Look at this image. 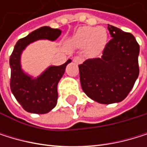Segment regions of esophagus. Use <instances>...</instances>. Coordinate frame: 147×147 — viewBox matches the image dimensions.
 Masks as SVG:
<instances>
[{"mask_svg":"<svg viewBox=\"0 0 147 147\" xmlns=\"http://www.w3.org/2000/svg\"><path fill=\"white\" fill-rule=\"evenodd\" d=\"M73 61L78 64H81L83 63V58L81 56H75L74 58H73Z\"/></svg>","mask_w":147,"mask_h":147,"instance_id":"34e87169","label":"esophagus"}]
</instances>
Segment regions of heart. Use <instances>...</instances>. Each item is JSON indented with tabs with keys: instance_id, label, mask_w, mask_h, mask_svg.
I'll return each instance as SVG.
<instances>
[{
	"instance_id": "obj_1",
	"label": "heart",
	"mask_w": 147,
	"mask_h": 147,
	"mask_svg": "<svg viewBox=\"0 0 147 147\" xmlns=\"http://www.w3.org/2000/svg\"><path fill=\"white\" fill-rule=\"evenodd\" d=\"M108 40V34L103 27L84 26L77 31L70 39V43L75 47L87 46L91 54H97L105 47Z\"/></svg>"
}]
</instances>
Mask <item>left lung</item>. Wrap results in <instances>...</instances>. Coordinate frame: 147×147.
Returning a JSON list of instances; mask_svg holds the SVG:
<instances>
[{"instance_id": "obj_1", "label": "left lung", "mask_w": 147, "mask_h": 147, "mask_svg": "<svg viewBox=\"0 0 147 147\" xmlns=\"http://www.w3.org/2000/svg\"><path fill=\"white\" fill-rule=\"evenodd\" d=\"M108 29L112 38L101 58L88 59L78 65L83 91L101 104L123 100L139 74V45L135 37L110 24Z\"/></svg>"}]
</instances>
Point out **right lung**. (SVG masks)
Returning a JSON list of instances; mask_svg holds the SVG:
<instances>
[{
    "label": "right lung",
    "instance_id": "1",
    "mask_svg": "<svg viewBox=\"0 0 147 147\" xmlns=\"http://www.w3.org/2000/svg\"><path fill=\"white\" fill-rule=\"evenodd\" d=\"M61 31L43 26L31 32L16 42L9 58L11 69L10 89L15 98L23 109L30 113L46 114L52 110L57 104V84L64 74L69 59L61 66H50L42 74L33 78L24 73L21 68L20 58L23 50L30 43L38 39L55 40Z\"/></svg>",
    "mask_w": 147,
    "mask_h": 147
}]
</instances>
